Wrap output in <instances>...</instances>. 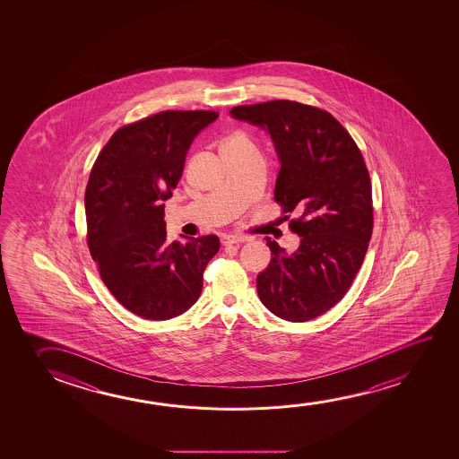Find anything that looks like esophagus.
Wrapping results in <instances>:
<instances>
[{
	"mask_svg": "<svg viewBox=\"0 0 459 459\" xmlns=\"http://www.w3.org/2000/svg\"><path fill=\"white\" fill-rule=\"evenodd\" d=\"M246 237H241V235H222L221 237V243L222 246H230V245H238V243H245Z\"/></svg>",
	"mask_w": 459,
	"mask_h": 459,
	"instance_id": "1",
	"label": "esophagus"
}]
</instances>
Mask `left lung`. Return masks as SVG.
Here are the masks:
<instances>
[{
    "label": "left lung",
    "mask_w": 459,
    "mask_h": 459,
    "mask_svg": "<svg viewBox=\"0 0 459 459\" xmlns=\"http://www.w3.org/2000/svg\"><path fill=\"white\" fill-rule=\"evenodd\" d=\"M270 133L281 160L274 201L301 243L293 254L266 238L271 262L257 276L260 301L282 320L326 314L346 295L373 232L370 174L345 126L320 108L271 100L230 109Z\"/></svg>",
    "instance_id": "8db88e82"
}]
</instances>
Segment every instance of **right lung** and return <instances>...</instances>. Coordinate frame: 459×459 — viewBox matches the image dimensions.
<instances>
[{"mask_svg":"<svg viewBox=\"0 0 459 459\" xmlns=\"http://www.w3.org/2000/svg\"><path fill=\"white\" fill-rule=\"evenodd\" d=\"M216 111H161L114 132L91 169L84 207L89 252L114 298L145 320H169L201 296L216 235L166 239L164 204L182 178L195 134Z\"/></svg>","mask_w":459,"mask_h":459,"instance_id":"right-lung-1","label":"right lung"}]
</instances>
